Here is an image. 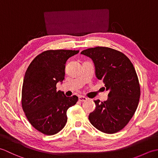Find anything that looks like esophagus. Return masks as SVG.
Returning <instances> with one entry per match:
<instances>
[{
    "instance_id": "34e87169",
    "label": "esophagus",
    "mask_w": 158,
    "mask_h": 158,
    "mask_svg": "<svg viewBox=\"0 0 158 158\" xmlns=\"http://www.w3.org/2000/svg\"><path fill=\"white\" fill-rule=\"evenodd\" d=\"M87 100H88V98H85V96H79V101H81V102H84V101H86Z\"/></svg>"
}]
</instances>
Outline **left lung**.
Segmentation results:
<instances>
[{
	"label": "left lung",
	"instance_id": "obj_1",
	"mask_svg": "<svg viewBox=\"0 0 158 158\" xmlns=\"http://www.w3.org/2000/svg\"><path fill=\"white\" fill-rule=\"evenodd\" d=\"M81 53L92 60L97 79L109 92L106 101L94 100L96 109L89 113V122L102 132H119L130 122L139 105L140 89L135 67L123 53L109 48L96 47Z\"/></svg>",
	"mask_w": 158,
	"mask_h": 158
}]
</instances>
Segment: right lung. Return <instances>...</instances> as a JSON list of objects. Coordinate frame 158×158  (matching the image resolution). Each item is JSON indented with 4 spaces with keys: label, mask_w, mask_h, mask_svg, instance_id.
Masks as SVG:
<instances>
[{
    "label": "right lung",
    "mask_w": 158,
    "mask_h": 158,
    "mask_svg": "<svg viewBox=\"0 0 158 158\" xmlns=\"http://www.w3.org/2000/svg\"><path fill=\"white\" fill-rule=\"evenodd\" d=\"M79 50H48L40 53L30 64L23 78L22 105L31 125L46 135L59 132L67 122L66 111L75 105L78 97H67L57 91L62 82L65 64Z\"/></svg>",
    "instance_id": "1"
}]
</instances>
